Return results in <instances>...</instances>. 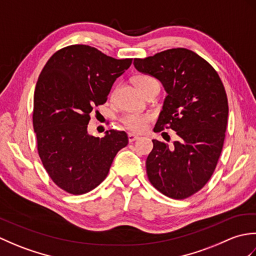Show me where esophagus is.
<instances>
[{"label": "esophagus", "mask_w": 256, "mask_h": 256, "mask_svg": "<svg viewBox=\"0 0 256 256\" xmlns=\"http://www.w3.org/2000/svg\"><path fill=\"white\" fill-rule=\"evenodd\" d=\"M138 138H140V136H138V135H135L133 133H128V142L130 143H132V142H134V140H136Z\"/></svg>", "instance_id": "1"}]
</instances>
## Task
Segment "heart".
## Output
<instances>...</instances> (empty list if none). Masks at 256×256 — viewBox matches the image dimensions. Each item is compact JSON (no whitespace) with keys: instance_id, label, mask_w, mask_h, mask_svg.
I'll list each match as a JSON object with an SVG mask.
<instances>
[{"instance_id":"1","label":"heart","mask_w":256,"mask_h":256,"mask_svg":"<svg viewBox=\"0 0 256 256\" xmlns=\"http://www.w3.org/2000/svg\"><path fill=\"white\" fill-rule=\"evenodd\" d=\"M154 82H157V81L154 78L150 77V76H138V77L135 78V84H136L142 94L150 84ZM150 118L152 116L150 113L133 112L125 114L121 121L124 124V126L128 130H132L134 132H142L145 130L148 123L150 121Z\"/></svg>"}]
</instances>
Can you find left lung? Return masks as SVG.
Returning a JSON list of instances; mask_svg holds the SVG:
<instances>
[{
	"label": "left lung",
	"instance_id": "8db88e82",
	"mask_svg": "<svg viewBox=\"0 0 256 256\" xmlns=\"http://www.w3.org/2000/svg\"><path fill=\"white\" fill-rule=\"evenodd\" d=\"M133 64L167 92L154 132L172 128L179 136L172 145L153 140L146 160L150 182L167 197L188 198L208 182L224 148L229 113L224 84L208 62L186 48Z\"/></svg>",
	"mask_w": 256,
	"mask_h": 256
}]
</instances>
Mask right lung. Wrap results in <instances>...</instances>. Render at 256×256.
Masks as SVG:
<instances>
[{
	"mask_svg": "<svg viewBox=\"0 0 256 256\" xmlns=\"http://www.w3.org/2000/svg\"><path fill=\"white\" fill-rule=\"evenodd\" d=\"M132 59H116L88 45L56 52L38 77L32 126L48 175L72 194L91 192L104 180L118 152L128 143L124 131L103 138L88 133L90 113L106 103L114 81Z\"/></svg>",
	"mask_w": 256,
	"mask_h": 256,
	"instance_id": "1",
	"label": "right lung"
}]
</instances>
